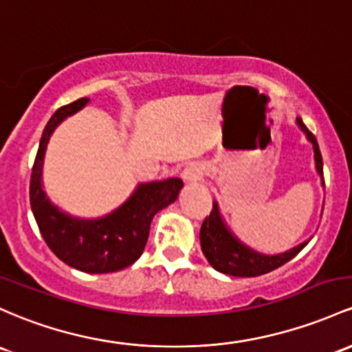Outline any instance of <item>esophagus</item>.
<instances>
[{
    "mask_svg": "<svg viewBox=\"0 0 352 352\" xmlns=\"http://www.w3.org/2000/svg\"><path fill=\"white\" fill-rule=\"evenodd\" d=\"M204 177V168L202 165L199 164H190L184 168L182 172V179L187 184H194L197 180H200Z\"/></svg>",
    "mask_w": 352,
    "mask_h": 352,
    "instance_id": "esophagus-1",
    "label": "esophagus"
}]
</instances>
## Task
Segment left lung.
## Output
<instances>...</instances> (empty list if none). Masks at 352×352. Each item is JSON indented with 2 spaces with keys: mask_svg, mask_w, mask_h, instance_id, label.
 Returning <instances> with one entry per match:
<instances>
[{
  "mask_svg": "<svg viewBox=\"0 0 352 352\" xmlns=\"http://www.w3.org/2000/svg\"><path fill=\"white\" fill-rule=\"evenodd\" d=\"M297 125L307 135L312 146H314L316 168H318L319 175L322 177L324 185L322 155H320L318 140H316L314 133L304 125L300 117H297ZM200 245H202V252L207 257L208 264L215 270H219V272L234 277H257L262 276V274H267L274 269H279L285 262L294 258L307 245V242L294 247L289 252L279 254V256H264V254H258L256 250L245 247L242 242H239L227 230L222 219H220L217 204L214 202L210 215L206 217V220L202 222V227H200Z\"/></svg>",
  "mask_w": 352,
  "mask_h": 352,
  "instance_id": "obj_1",
  "label": "left lung"
}]
</instances>
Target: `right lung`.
I'll return each mask as SVG.
<instances>
[{
	"label": "right lung",
	"instance_id": "1",
	"mask_svg": "<svg viewBox=\"0 0 352 352\" xmlns=\"http://www.w3.org/2000/svg\"><path fill=\"white\" fill-rule=\"evenodd\" d=\"M87 103L88 98H78L58 108L46 123L32 170L30 204L46 245L60 261L88 274L117 272L132 265L142 256L153 215L175 202L184 182L180 179H168L138 185L135 194L122 207L103 219L80 220L58 210L41 188L46 144L60 122Z\"/></svg>",
	"mask_w": 352,
	"mask_h": 352
}]
</instances>
